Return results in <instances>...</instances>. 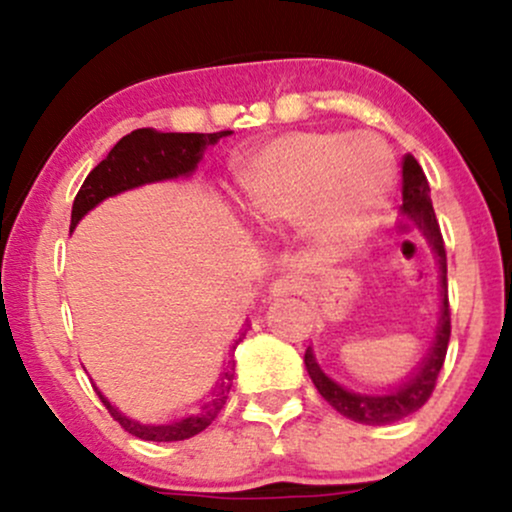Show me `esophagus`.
Here are the masks:
<instances>
[{"label": "esophagus", "instance_id": "34e87169", "mask_svg": "<svg viewBox=\"0 0 512 512\" xmlns=\"http://www.w3.org/2000/svg\"><path fill=\"white\" fill-rule=\"evenodd\" d=\"M301 291V281L296 276H279L272 286H269V293L272 296H293V293Z\"/></svg>", "mask_w": 512, "mask_h": 512}]
</instances>
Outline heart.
I'll list each match as a JSON object with an SVG mask.
<instances>
[{
  "label": "heart",
  "mask_w": 512,
  "mask_h": 512,
  "mask_svg": "<svg viewBox=\"0 0 512 512\" xmlns=\"http://www.w3.org/2000/svg\"><path fill=\"white\" fill-rule=\"evenodd\" d=\"M395 182V161L368 134L293 132L250 151L236 166V199L260 236L303 221L325 255H346L366 240Z\"/></svg>",
  "instance_id": "heart-1"
}]
</instances>
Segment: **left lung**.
Returning <instances> with one entry per match:
<instances>
[{
    "mask_svg": "<svg viewBox=\"0 0 512 512\" xmlns=\"http://www.w3.org/2000/svg\"><path fill=\"white\" fill-rule=\"evenodd\" d=\"M402 214L414 223L431 245L433 255L438 260L440 269V317L436 327V337H433L431 349L421 358L414 373L404 380L402 385L390 387L385 395H361V392H351L346 387L337 385L332 378L322 373L317 366L313 349L308 346L305 351V368H308L310 380H313L317 392L327 399V404L346 416V419L356 421V424L366 426H387L395 421L407 419L409 414L419 411L431 397L433 387H436L438 373L443 368L445 354H448L450 342V303H448V257H445L443 236H440V226L433 211L431 202V187L421 170L419 161L407 154L402 161Z\"/></svg>",
    "mask_w": 512,
    "mask_h": 512,
    "instance_id": "1",
    "label": "left lung"
}]
</instances>
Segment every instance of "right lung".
<instances>
[{
	"label": "right lung",
	"instance_id": "add662e5",
	"mask_svg": "<svg viewBox=\"0 0 512 512\" xmlns=\"http://www.w3.org/2000/svg\"><path fill=\"white\" fill-rule=\"evenodd\" d=\"M226 132H214V134H182V132H156V129L144 127L134 129L132 134L122 137L110 154L98 163L96 168L88 173V178L81 185V190L76 192L74 207H72V231L76 228L84 216L93 207L103 202V199L120 195V192L132 190V187L146 185V182H158V180H173L182 178V175L195 173L197 163L202 161L204 149L211 144L219 142L221 137H228ZM250 325H245V330L240 332V339L245 337ZM236 339V344L240 342ZM233 344V349H236ZM236 363L228 361L226 370L221 373V380L216 383L214 392H211L209 402H204L199 407L197 414H187L182 419L170 421V424H142V421H134L129 416L122 414L120 409H115L113 404L105 399V395L96 387L98 397L105 404V409L110 411V416L125 428L132 436L142 440H154V443H170V440H185L197 436L207 428L211 421L219 416L223 404H226L228 392H231V380Z\"/></svg>",
	"mask_w": 512,
	"mask_h": 512
}]
</instances>
